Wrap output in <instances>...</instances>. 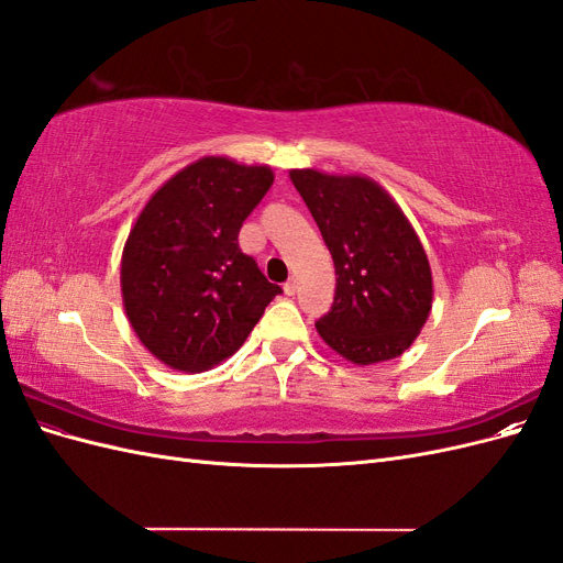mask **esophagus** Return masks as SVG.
Returning <instances> with one entry per match:
<instances>
[{"instance_id":"obj_1","label":"esophagus","mask_w":563,"mask_h":563,"mask_svg":"<svg viewBox=\"0 0 563 563\" xmlns=\"http://www.w3.org/2000/svg\"><path fill=\"white\" fill-rule=\"evenodd\" d=\"M296 291H298V282H296V277H291V279L284 284V294L286 296H296Z\"/></svg>"}]
</instances>
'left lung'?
<instances>
[{
    "label": "left lung",
    "mask_w": 563,
    "mask_h": 563,
    "mask_svg": "<svg viewBox=\"0 0 563 563\" xmlns=\"http://www.w3.org/2000/svg\"><path fill=\"white\" fill-rule=\"evenodd\" d=\"M335 267V296L314 327L356 366L380 364L413 345L432 310V269L413 225L368 176L317 168L288 172Z\"/></svg>",
    "instance_id": "left-lung-1"
}]
</instances>
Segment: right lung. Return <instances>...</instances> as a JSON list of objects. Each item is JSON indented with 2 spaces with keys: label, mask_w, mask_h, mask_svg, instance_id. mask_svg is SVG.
Instances as JSON below:
<instances>
[{
  "label": "right lung",
  "mask_w": 563,
  "mask_h": 563,
  "mask_svg": "<svg viewBox=\"0 0 563 563\" xmlns=\"http://www.w3.org/2000/svg\"><path fill=\"white\" fill-rule=\"evenodd\" d=\"M272 180L265 164L201 157L135 218L119 272L122 300L135 335L168 368L199 373L228 360L282 294L236 242Z\"/></svg>",
  "instance_id": "1"
}]
</instances>
